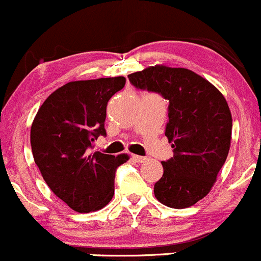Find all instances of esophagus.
<instances>
[{
    "instance_id": "34e87169",
    "label": "esophagus",
    "mask_w": 261,
    "mask_h": 261,
    "mask_svg": "<svg viewBox=\"0 0 261 261\" xmlns=\"http://www.w3.org/2000/svg\"><path fill=\"white\" fill-rule=\"evenodd\" d=\"M132 158H133V160L136 161V162H138V163L146 162V160H147V158L143 157V155H138V154H133V155H132Z\"/></svg>"
}]
</instances>
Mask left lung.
I'll return each instance as SVG.
<instances>
[{
	"label": "left lung",
	"instance_id": "left-lung-1",
	"mask_svg": "<svg viewBox=\"0 0 261 261\" xmlns=\"http://www.w3.org/2000/svg\"><path fill=\"white\" fill-rule=\"evenodd\" d=\"M139 90L168 100L166 137L173 157L163 161L154 196L172 208H185L214 186L230 149L232 118L226 99L202 76L184 68L150 66L128 75Z\"/></svg>",
	"mask_w": 261,
	"mask_h": 261
}]
</instances>
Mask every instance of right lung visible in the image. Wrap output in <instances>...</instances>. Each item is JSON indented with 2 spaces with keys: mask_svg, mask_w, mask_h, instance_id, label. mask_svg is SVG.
<instances>
[{
  "mask_svg": "<svg viewBox=\"0 0 261 261\" xmlns=\"http://www.w3.org/2000/svg\"><path fill=\"white\" fill-rule=\"evenodd\" d=\"M125 84L124 76L79 80L63 85L44 101L31 125V149L50 190L76 212L108 205L114 195L115 171L127 154L91 153L109 99Z\"/></svg>",
  "mask_w": 261,
  "mask_h": 261,
  "instance_id": "right-lung-1",
  "label": "right lung"
}]
</instances>
